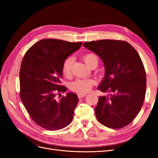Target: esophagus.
<instances>
[{
	"instance_id": "esophagus-1",
	"label": "esophagus",
	"mask_w": 158,
	"mask_h": 158,
	"mask_svg": "<svg viewBox=\"0 0 158 158\" xmlns=\"http://www.w3.org/2000/svg\"><path fill=\"white\" fill-rule=\"evenodd\" d=\"M85 95H86V94H78V98L79 99H81V98H82L85 97Z\"/></svg>"
}]
</instances>
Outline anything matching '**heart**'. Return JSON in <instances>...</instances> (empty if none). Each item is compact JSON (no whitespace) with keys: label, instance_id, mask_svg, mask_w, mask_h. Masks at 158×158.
<instances>
[{"label":"heart","instance_id":"1","mask_svg":"<svg viewBox=\"0 0 158 158\" xmlns=\"http://www.w3.org/2000/svg\"><path fill=\"white\" fill-rule=\"evenodd\" d=\"M83 59L89 68L94 64L98 65V56L92 52L84 54ZM74 61V59L73 56H69L64 61L62 71H63V74L66 77H69L72 74V69H73ZM95 84V81L92 79H78L71 84L70 89L73 92L79 94H85L89 92Z\"/></svg>","mask_w":158,"mask_h":158}]
</instances>
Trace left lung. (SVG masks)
Returning a JSON list of instances; mask_svg holds the SVG:
<instances>
[{
  "mask_svg": "<svg viewBox=\"0 0 158 158\" xmlns=\"http://www.w3.org/2000/svg\"><path fill=\"white\" fill-rule=\"evenodd\" d=\"M83 45L102 59L106 69L98 89L110 95L99 97L95 108L98 120L110 128L127 126L140 112L145 98L146 75L140 55L121 40L92 41Z\"/></svg>",
  "mask_w": 158,
  "mask_h": 158,
  "instance_id": "1",
  "label": "left lung"
}]
</instances>
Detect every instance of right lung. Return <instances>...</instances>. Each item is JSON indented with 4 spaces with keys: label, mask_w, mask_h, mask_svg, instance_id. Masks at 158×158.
<instances>
[{
    "label": "right lung",
    "mask_w": 158,
    "mask_h": 158,
    "mask_svg": "<svg viewBox=\"0 0 158 158\" xmlns=\"http://www.w3.org/2000/svg\"><path fill=\"white\" fill-rule=\"evenodd\" d=\"M82 42L44 39L27 51L20 71V98L37 125L50 131L68 126L78 102L77 95L60 84L65 59L80 48Z\"/></svg>",
    "instance_id": "1"
}]
</instances>
